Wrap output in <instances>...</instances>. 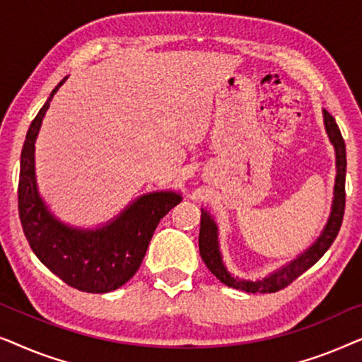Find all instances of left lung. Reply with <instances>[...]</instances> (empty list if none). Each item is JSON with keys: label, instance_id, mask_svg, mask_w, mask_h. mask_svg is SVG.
Instances as JSON below:
<instances>
[{"label": "left lung", "instance_id": "8db88e82", "mask_svg": "<svg viewBox=\"0 0 362 362\" xmlns=\"http://www.w3.org/2000/svg\"><path fill=\"white\" fill-rule=\"evenodd\" d=\"M325 125L326 132L331 143L334 145L336 150V166H338V175H336V185H334V201H333V211H331L329 221L326 224L323 234L320 239L310 247L305 254H301L298 259L291 262L284 269L275 272L274 275L267 276V279L260 281H247L234 279L229 272L226 270L224 264H222L219 249H217V227L214 221L211 219L206 211L201 214V230H199V252L202 260L211 274L217 276L222 284L232 288L247 291V293H275V291L284 290L288 286L291 281H295L298 276L313 267L325 252L329 249L333 244L336 235L341 229L344 217V207H346V191H344V181H346V145L341 135L338 123H336L334 117L325 110Z\"/></svg>", "mask_w": 362, "mask_h": 362}]
</instances>
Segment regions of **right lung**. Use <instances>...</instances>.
I'll return each mask as SVG.
<instances>
[{
    "label": "right lung",
    "instance_id": "add662e5",
    "mask_svg": "<svg viewBox=\"0 0 362 362\" xmlns=\"http://www.w3.org/2000/svg\"><path fill=\"white\" fill-rule=\"evenodd\" d=\"M29 127L21 151L18 211L24 235L39 260L69 286L87 293H107L127 284L140 269L153 232L181 202L175 192H153L138 199L110 226L95 232L69 229L49 214L34 181V141L57 88Z\"/></svg>",
    "mask_w": 362,
    "mask_h": 362
}]
</instances>
